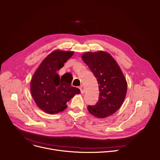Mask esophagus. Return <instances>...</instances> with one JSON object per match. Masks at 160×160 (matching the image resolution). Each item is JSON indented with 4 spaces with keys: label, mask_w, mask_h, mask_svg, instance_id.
<instances>
[{
    "label": "esophagus",
    "mask_w": 160,
    "mask_h": 160,
    "mask_svg": "<svg viewBox=\"0 0 160 160\" xmlns=\"http://www.w3.org/2000/svg\"><path fill=\"white\" fill-rule=\"evenodd\" d=\"M80 91H81L82 94H83L85 92V88H84L83 86H80Z\"/></svg>",
    "instance_id": "esophagus-1"
}]
</instances>
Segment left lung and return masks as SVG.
I'll use <instances>...</instances> for the list:
<instances>
[{"mask_svg": "<svg viewBox=\"0 0 160 160\" xmlns=\"http://www.w3.org/2000/svg\"><path fill=\"white\" fill-rule=\"evenodd\" d=\"M82 58L99 85L98 102L88 105L89 112L101 118L112 115L120 109L127 93V84L121 69L107 52H87Z\"/></svg>", "mask_w": 160, "mask_h": 160, "instance_id": "obj_1", "label": "left lung"}]
</instances>
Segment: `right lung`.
Masks as SVG:
<instances>
[{
  "mask_svg": "<svg viewBox=\"0 0 160 160\" xmlns=\"http://www.w3.org/2000/svg\"><path fill=\"white\" fill-rule=\"evenodd\" d=\"M73 51L56 50L42 62L31 78L30 89L38 107L48 114H57L67 108L66 103L74 95L80 94L79 89L71 86L72 80L60 78L57 71L60 69Z\"/></svg>",
  "mask_w": 160,
  "mask_h": 160,
  "instance_id": "add662e5",
  "label": "right lung"
}]
</instances>
